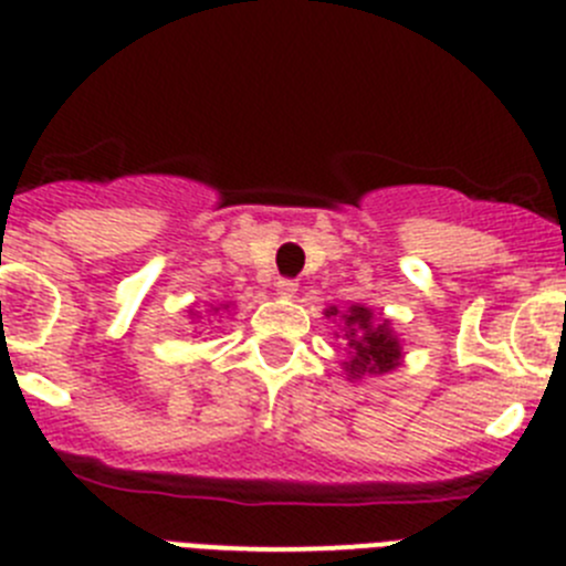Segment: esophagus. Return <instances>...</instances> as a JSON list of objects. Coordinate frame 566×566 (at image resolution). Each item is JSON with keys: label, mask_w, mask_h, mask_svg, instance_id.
<instances>
[{"label": "esophagus", "mask_w": 566, "mask_h": 566, "mask_svg": "<svg viewBox=\"0 0 566 566\" xmlns=\"http://www.w3.org/2000/svg\"><path fill=\"white\" fill-rule=\"evenodd\" d=\"M274 289H277V294H280V297H292V294L297 292V280L280 277V280H277V286H274Z\"/></svg>", "instance_id": "1"}]
</instances>
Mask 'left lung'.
<instances>
[{"mask_svg": "<svg viewBox=\"0 0 566 566\" xmlns=\"http://www.w3.org/2000/svg\"><path fill=\"white\" fill-rule=\"evenodd\" d=\"M328 317L337 314V308H328ZM345 337H348V348H352V359L345 363L352 377H363V374H385L397 368L399 357V343L391 334L388 323H374L371 308L352 306L343 314Z\"/></svg>", "mask_w": 566, "mask_h": 566, "instance_id": "left-lung-1", "label": "left lung"}]
</instances>
